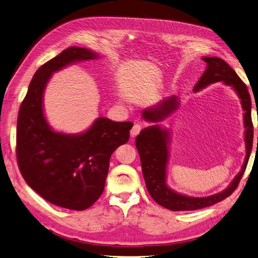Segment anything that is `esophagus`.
<instances>
[{
  "mask_svg": "<svg viewBox=\"0 0 258 258\" xmlns=\"http://www.w3.org/2000/svg\"><path fill=\"white\" fill-rule=\"evenodd\" d=\"M142 128H143V124H141V123H136V124L134 125V126L132 127V130H131V135H132L133 137L137 136L138 134L141 132Z\"/></svg>",
  "mask_w": 258,
  "mask_h": 258,
  "instance_id": "esophagus-1",
  "label": "esophagus"
}]
</instances>
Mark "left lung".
<instances>
[{"label": "left lung", "mask_w": 258, "mask_h": 258, "mask_svg": "<svg viewBox=\"0 0 258 258\" xmlns=\"http://www.w3.org/2000/svg\"><path fill=\"white\" fill-rule=\"evenodd\" d=\"M208 67L204 75L194 87V92L204 88L212 83L223 82L232 86L241 100L243 114V123L245 127L244 140L247 155L239 174L234 178L232 183L220 193L208 197H189L178 194L166 185L165 169L169 152H167V140L169 133L162 130L159 125H153L144 128L136 137V148L140 155L142 173L147 184V188L152 198L157 204L172 211H194L215 205L219 201L229 197L239 184L240 179L247 167L253 144V123L251 118V98L245 85L232 67L220 58L204 57ZM178 106L177 97L173 96L165 99L158 106L143 111V118L151 122H158L171 114Z\"/></svg>", "instance_id": "left-lung-1"}]
</instances>
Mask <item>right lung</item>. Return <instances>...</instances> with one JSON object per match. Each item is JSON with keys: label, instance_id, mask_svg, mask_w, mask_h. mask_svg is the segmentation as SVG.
Here are the masks:
<instances>
[{"label": "right lung", "instance_id": "1", "mask_svg": "<svg viewBox=\"0 0 258 258\" xmlns=\"http://www.w3.org/2000/svg\"><path fill=\"white\" fill-rule=\"evenodd\" d=\"M97 57L72 46L44 63L28 86L17 123V160L27 184L48 203L76 211L93 206L103 193L110 156L128 141L133 123L101 117L85 133L66 135L49 127L42 100L52 73Z\"/></svg>", "mask_w": 258, "mask_h": 258}]
</instances>
